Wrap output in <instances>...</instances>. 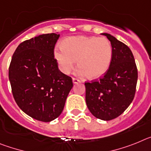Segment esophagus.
I'll return each mask as SVG.
<instances>
[{"instance_id":"obj_1","label":"esophagus","mask_w":151,"mask_h":151,"mask_svg":"<svg viewBox=\"0 0 151 151\" xmlns=\"http://www.w3.org/2000/svg\"><path fill=\"white\" fill-rule=\"evenodd\" d=\"M72 81H73V83H74V84H76V83H78L81 82L79 80L76 79V78H73V80H72Z\"/></svg>"}]
</instances>
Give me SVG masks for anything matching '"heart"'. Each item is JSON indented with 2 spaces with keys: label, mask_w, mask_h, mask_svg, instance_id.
<instances>
[{
  "label": "heart",
  "mask_w": 151,
  "mask_h": 151,
  "mask_svg": "<svg viewBox=\"0 0 151 151\" xmlns=\"http://www.w3.org/2000/svg\"><path fill=\"white\" fill-rule=\"evenodd\" d=\"M62 48H55L54 58L63 74H70L77 61V74L89 79L103 77L112 60V47L109 39L96 36H71L64 39Z\"/></svg>",
  "instance_id": "obj_1"
}]
</instances>
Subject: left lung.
Returning a JSON list of instances; mask_svg holds the SVG:
<instances>
[{
  "mask_svg": "<svg viewBox=\"0 0 151 151\" xmlns=\"http://www.w3.org/2000/svg\"><path fill=\"white\" fill-rule=\"evenodd\" d=\"M112 47V60L108 71L99 81L85 83L86 103L96 118L109 121L123 113L135 94L137 70L132 51L108 33H102Z\"/></svg>",
  "mask_w": 151,
  "mask_h": 151,
  "instance_id": "8db88e82",
  "label": "left lung"
}]
</instances>
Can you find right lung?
<instances>
[{"mask_svg":"<svg viewBox=\"0 0 151 151\" xmlns=\"http://www.w3.org/2000/svg\"><path fill=\"white\" fill-rule=\"evenodd\" d=\"M59 34H42L20 43L13 55L10 80L20 109L38 121L48 122L62 112L71 77L58 69L54 48Z\"/></svg>","mask_w":151,"mask_h":151,"instance_id":"right-lung-1","label":"right lung"}]
</instances>
